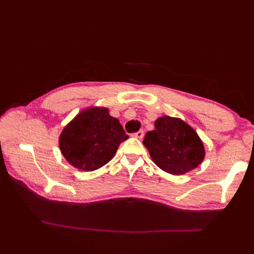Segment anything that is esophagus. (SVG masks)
<instances>
[{"mask_svg":"<svg viewBox=\"0 0 254 254\" xmlns=\"http://www.w3.org/2000/svg\"><path fill=\"white\" fill-rule=\"evenodd\" d=\"M133 136L134 137H136V138H139V139H142L143 137H144V131H138V132H136V133H134L133 134Z\"/></svg>","mask_w":254,"mask_h":254,"instance_id":"1","label":"esophagus"}]
</instances>
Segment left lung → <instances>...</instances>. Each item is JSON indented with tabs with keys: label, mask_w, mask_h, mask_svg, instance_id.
I'll list each match as a JSON object with an SVG mask.
<instances>
[{
	"label": "left lung",
	"mask_w": 254,
	"mask_h": 254,
	"mask_svg": "<svg viewBox=\"0 0 254 254\" xmlns=\"http://www.w3.org/2000/svg\"><path fill=\"white\" fill-rule=\"evenodd\" d=\"M154 163L171 175H183L202 163L205 150L197 133L178 118L164 116L143 141Z\"/></svg>",
	"instance_id": "8db88e82"
}]
</instances>
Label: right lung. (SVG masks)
Segmentation results:
<instances>
[{"label":"right lung","instance_id":"add662e5","mask_svg":"<svg viewBox=\"0 0 254 254\" xmlns=\"http://www.w3.org/2000/svg\"><path fill=\"white\" fill-rule=\"evenodd\" d=\"M128 138L118 119L106 108L93 107L82 111L64 127L60 149L75 168L94 171L105 166Z\"/></svg>","mask_w":254,"mask_h":254}]
</instances>
